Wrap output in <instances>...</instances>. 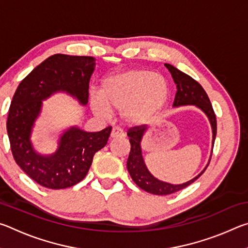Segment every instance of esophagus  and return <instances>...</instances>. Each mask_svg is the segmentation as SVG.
I'll use <instances>...</instances> for the list:
<instances>
[{
	"instance_id": "esophagus-1",
	"label": "esophagus",
	"mask_w": 248,
	"mask_h": 248,
	"mask_svg": "<svg viewBox=\"0 0 248 248\" xmlns=\"http://www.w3.org/2000/svg\"><path fill=\"white\" fill-rule=\"evenodd\" d=\"M124 133L121 131L118 128H112L111 133H110V138L111 139H117V138H124Z\"/></svg>"
}]
</instances>
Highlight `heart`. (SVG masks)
<instances>
[{
  "label": "heart",
  "instance_id": "heart-1",
  "mask_svg": "<svg viewBox=\"0 0 248 248\" xmlns=\"http://www.w3.org/2000/svg\"><path fill=\"white\" fill-rule=\"evenodd\" d=\"M169 97V85L161 74L132 69L104 79L100 96L91 97L96 116L109 118L111 110H123L124 120L140 124L154 117Z\"/></svg>",
  "mask_w": 248,
  "mask_h": 248
}]
</instances>
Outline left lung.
Segmentation results:
<instances>
[{"mask_svg":"<svg viewBox=\"0 0 248 248\" xmlns=\"http://www.w3.org/2000/svg\"><path fill=\"white\" fill-rule=\"evenodd\" d=\"M165 66L169 69L171 74V78H173L176 84V87H177V92H176L173 106L179 107L185 106V105H195V106L200 108L201 110L207 115L210 120V124H211L212 143L215 144L217 136V118L215 111H213L211 102H210L205 91L196 79L189 77L188 74L182 72V71H179L178 69H176L175 66L169 63H165ZM145 130L146 127L144 124H142L130 128L127 132L130 144H131V149H130L129 157L127 161V169L133 182L136 183L141 189L148 191L150 194L158 196L174 194V192H177L184 189V188H186L187 186H189L190 184L194 183L196 179H198L200 176L203 174V171L207 170L209 164L204 167V170L201 171L199 175H197L195 178H192L189 182L185 184L171 185L156 179L150 173L148 169H146L143 157H142L141 140ZM210 159H211V157H210Z\"/></svg>","mask_w":248,"mask_h":248,"instance_id":"8db88e82","label":"left lung"}]
</instances>
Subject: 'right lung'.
Segmentation results:
<instances>
[{
	"instance_id": "add662e5",
	"label": "right lung",
	"mask_w": 248,
	"mask_h": 248,
	"mask_svg": "<svg viewBox=\"0 0 248 248\" xmlns=\"http://www.w3.org/2000/svg\"><path fill=\"white\" fill-rule=\"evenodd\" d=\"M95 59L53 54L25 78L12 99L6 123L11 150L16 164L37 184L50 189L74 186L85 177L95 153L107 144L111 127L98 132L70 128L60 138L56 153L44 156L31 142L33 123L46 98L66 92L82 105L89 103V84Z\"/></svg>"
}]
</instances>
